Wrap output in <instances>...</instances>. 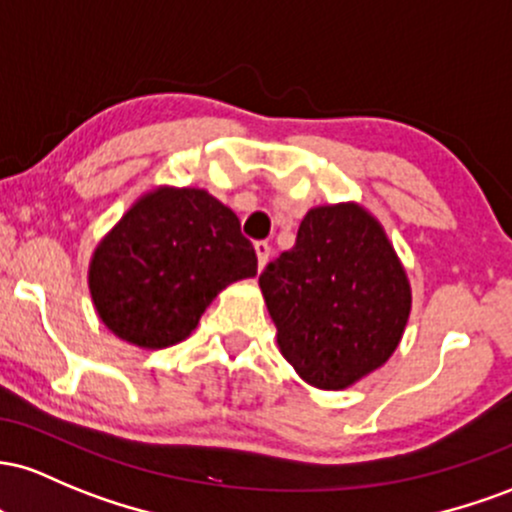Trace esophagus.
<instances>
[{"label":"esophagus","instance_id":"esophagus-1","mask_svg":"<svg viewBox=\"0 0 512 512\" xmlns=\"http://www.w3.org/2000/svg\"><path fill=\"white\" fill-rule=\"evenodd\" d=\"M254 249H256V256H258V268H263V266H266L268 256H271V244H268V241H256Z\"/></svg>","mask_w":512,"mask_h":512}]
</instances>
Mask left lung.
<instances>
[{
	"label": "left lung",
	"mask_w": 512,
	"mask_h": 512,
	"mask_svg": "<svg viewBox=\"0 0 512 512\" xmlns=\"http://www.w3.org/2000/svg\"><path fill=\"white\" fill-rule=\"evenodd\" d=\"M278 346L304 382L346 389L401 341L411 287L387 234L355 203L304 215L297 241L258 278Z\"/></svg>",
	"instance_id": "1"
}]
</instances>
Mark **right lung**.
Returning a JSON list of instances; mask_svg holds the SVG:
<instances>
[{
	"label": "right lung",
	"instance_id": "obj_1",
	"mask_svg": "<svg viewBox=\"0 0 512 512\" xmlns=\"http://www.w3.org/2000/svg\"><path fill=\"white\" fill-rule=\"evenodd\" d=\"M256 268L227 205L200 188H157L96 246L89 290L108 329L154 350L191 336L217 292Z\"/></svg>",
	"mask_w": 512,
	"mask_h": 512
}]
</instances>
